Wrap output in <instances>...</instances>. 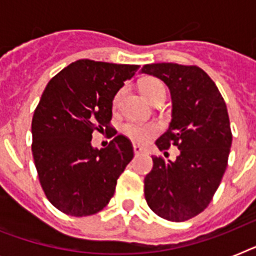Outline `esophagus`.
I'll return each instance as SVG.
<instances>
[{
	"mask_svg": "<svg viewBox=\"0 0 256 256\" xmlns=\"http://www.w3.org/2000/svg\"><path fill=\"white\" fill-rule=\"evenodd\" d=\"M140 152H144L142 148H140V146H136V144H134V154H136V156H138V154H140Z\"/></svg>",
	"mask_w": 256,
	"mask_h": 256,
	"instance_id": "obj_1",
	"label": "esophagus"
}]
</instances>
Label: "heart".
Returning <instances> with one entry per match:
<instances>
[{"label":"heart","mask_w":256,"mask_h":256,"mask_svg":"<svg viewBox=\"0 0 256 256\" xmlns=\"http://www.w3.org/2000/svg\"><path fill=\"white\" fill-rule=\"evenodd\" d=\"M140 92L144 94V96L150 102H154L156 98L166 96V88H164V82L154 77H148L142 80L140 82ZM120 94L122 90L116 92L112 100V104L116 106L120 102ZM122 132H124V136H128V138L136 144H144L150 138V136L156 132V126L154 124H140V122H126L122 128Z\"/></svg>","instance_id":"1"}]
</instances>
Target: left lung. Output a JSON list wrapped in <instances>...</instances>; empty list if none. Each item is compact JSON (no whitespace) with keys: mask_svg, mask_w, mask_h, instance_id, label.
Here are the masks:
<instances>
[{"mask_svg":"<svg viewBox=\"0 0 256 256\" xmlns=\"http://www.w3.org/2000/svg\"><path fill=\"white\" fill-rule=\"evenodd\" d=\"M140 72L162 80L172 100L170 126L156 144L160 152L170 146L179 148L175 160L152 156L144 198L160 218L188 220L210 204L226 171L232 142L226 102L198 66L152 64Z\"/></svg>","mask_w":256,"mask_h":256,"instance_id":"8db88e82","label":"left lung"}]
</instances>
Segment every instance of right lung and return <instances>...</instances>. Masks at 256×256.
I'll list each match as a JSON object with an SVG mask.
<instances>
[{
	"mask_svg": "<svg viewBox=\"0 0 256 256\" xmlns=\"http://www.w3.org/2000/svg\"><path fill=\"white\" fill-rule=\"evenodd\" d=\"M138 69L78 60L44 90L32 120V152L46 198L62 212L96 214L114 195L134 156L132 144L118 134L98 150L92 146V132L112 130V98Z\"/></svg>",
	"mask_w": 256,
	"mask_h": 256,
	"instance_id": "obj_1",
	"label": "right lung"
}]
</instances>
